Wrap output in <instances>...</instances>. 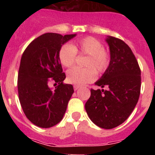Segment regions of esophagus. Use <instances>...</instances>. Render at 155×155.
I'll list each match as a JSON object with an SVG mask.
<instances>
[{
    "label": "esophagus",
    "instance_id": "esophagus-1",
    "mask_svg": "<svg viewBox=\"0 0 155 155\" xmlns=\"http://www.w3.org/2000/svg\"><path fill=\"white\" fill-rule=\"evenodd\" d=\"M79 88H80V86H78V85H75L74 86V90H75V91L79 89Z\"/></svg>",
    "mask_w": 155,
    "mask_h": 155
}]
</instances>
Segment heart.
<instances>
[{
	"label": "heart",
	"instance_id": "1",
	"mask_svg": "<svg viewBox=\"0 0 155 155\" xmlns=\"http://www.w3.org/2000/svg\"><path fill=\"white\" fill-rule=\"evenodd\" d=\"M77 54L87 55V58L84 63L86 68H72L67 73V80L73 84L83 85L92 82L97 77V73L104 74L110 65L109 51L101 41L91 36L75 41L72 46L63 45L58 51V58L65 68H71L76 61Z\"/></svg>",
	"mask_w": 155,
	"mask_h": 155
}]
</instances>
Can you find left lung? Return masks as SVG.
<instances>
[{"label": "left lung", "mask_w": 155, "mask_h": 155, "mask_svg": "<svg viewBox=\"0 0 155 155\" xmlns=\"http://www.w3.org/2000/svg\"><path fill=\"white\" fill-rule=\"evenodd\" d=\"M110 65L95 84L107 90L91 89L85 110L92 122L106 130L122 124L134 109L141 91V69L130 47L108 36Z\"/></svg>", "instance_id": "obj_1"}]
</instances>
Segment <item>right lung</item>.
<instances>
[{
	"label": "right lung",
	"mask_w": 155,
	"mask_h": 155,
	"mask_svg": "<svg viewBox=\"0 0 155 155\" xmlns=\"http://www.w3.org/2000/svg\"><path fill=\"white\" fill-rule=\"evenodd\" d=\"M75 35L47 33L30 42L23 52L18 76V97L26 117L41 128H50L63 119L74 89L63 84L65 73L58 58L62 45ZM54 82L51 89L49 83Z\"/></svg>",
	"instance_id": "add662e5"
}]
</instances>
